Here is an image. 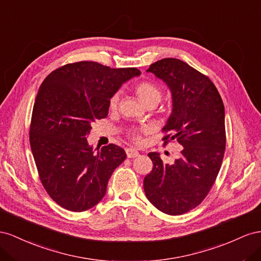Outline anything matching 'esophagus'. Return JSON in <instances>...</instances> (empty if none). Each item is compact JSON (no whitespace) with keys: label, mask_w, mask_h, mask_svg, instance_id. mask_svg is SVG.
Instances as JSON below:
<instances>
[{"label":"esophagus","mask_w":261,"mask_h":261,"mask_svg":"<svg viewBox=\"0 0 261 261\" xmlns=\"http://www.w3.org/2000/svg\"><path fill=\"white\" fill-rule=\"evenodd\" d=\"M125 153L129 159H133V158H137V156H139V152L137 150H135V148H131V147L126 148Z\"/></svg>","instance_id":"34e87169"}]
</instances>
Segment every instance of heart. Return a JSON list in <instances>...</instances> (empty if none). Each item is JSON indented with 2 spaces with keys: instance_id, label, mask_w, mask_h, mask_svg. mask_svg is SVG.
<instances>
[{
  "instance_id": "heart-1",
  "label": "heart",
  "mask_w": 261,
  "mask_h": 261,
  "mask_svg": "<svg viewBox=\"0 0 261 261\" xmlns=\"http://www.w3.org/2000/svg\"><path fill=\"white\" fill-rule=\"evenodd\" d=\"M136 93L138 95L139 99L142 101L144 105L148 102H156L159 103L161 98H162V91L161 88L155 85L154 83H151V82L143 81L138 83L135 87ZM119 103V94L115 93L114 95H111V97L109 98L108 101V106L110 110H116ZM146 129H131L128 131V136L130 139L136 143H141L142 142V138H141L140 132L141 131H145Z\"/></svg>"
}]
</instances>
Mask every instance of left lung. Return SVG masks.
I'll return each instance as SVG.
<instances>
[{
	"instance_id": "left-lung-1",
	"label": "left lung",
	"mask_w": 261,
	"mask_h": 261,
	"mask_svg": "<svg viewBox=\"0 0 261 261\" xmlns=\"http://www.w3.org/2000/svg\"><path fill=\"white\" fill-rule=\"evenodd\" d=\"M147 72L172 92L164 145L175 140L182 150L173 165L163 163L159 153H148L153 168L143 180L144 191L156 209L180 215L202 202L220 172L226 144L224 105L213 82L179 59H162Z\"/></svg>"
}]
</instances>
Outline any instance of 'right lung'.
I'll return each mask as SVG.
<instances>
[{"label": "right lung", "mask_w": 261, "mask_h": 261, "mask_svg": "<svg viewBox=\"0 0 261 261\" xmlns=\"http://www.w3.org/2000/svg\"><path fill=\"white\" fill-rule=\"evenodd\" d=\"M137 68L111 69L97 62L65 64L43 80L36 96L29 142L40 181L51 199L83 212L103 198L109 178L125 160L115 144L97 152L87 143L92 123L108 115V101Z\"/></svg>", "instance_id": "obj_1"}]
</instances>
